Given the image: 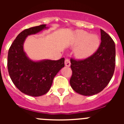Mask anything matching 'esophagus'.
Returning <instances> with one entry per match:
<instances>
[{
    "label": "esophagus",
    "mask_w": 124,
    "mask_h": 124,
    "mask_svg": "<svg viewBox=\"0 0 124 124\" xmlns=\"http://www.w3.org/2000/svg\"><path fill=\"white\" fill-rule=\"evenodd\" d=\"M64 64H65V66H70L71 65V63H70V60H69L68 58L65 59V61H64Z\"/></svg>",
    "instance_id": "1"
}]
</instances>
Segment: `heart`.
Wrapping results in <instances>:
<instances>
[{
  "label": "heart",
  "mask_w": 124,
  "mask_h": 124,
  "mask_svg": "<svg viewBox=\"0 0 124 124\" xmlns=\"http://www.w3.org/2000/svg\"><path fill=\"white\" fill-rule=\"evenodd\" d=\"M73 45L77 46L76 53L81 58H85L93 54L100 45V39L96 35H90L83 30H78L74 35Z\"/></svg>",
  "instance_id": "obj_1"
}]
</instances>
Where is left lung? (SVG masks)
I'll use <instances>...</instances> for the list:
<instances>
[{
    "label": "left lung",
    "mask_w": 124,
    "mask_h": 124,
    "mask_svg": "<svg viewBox=\"0 0 124 124\" xmlns=\"http://www.w3.org/2000/svg\"><path fill=\"white\" fill-rule=\"evenodd\" d=\"M101 43L97 51L84 60L71 58L70 85L83 96L100 93L109 84L116 65V46L111 37L101 29Z\"/></svg>",
    "instance_id": "1"
}]
</instances>
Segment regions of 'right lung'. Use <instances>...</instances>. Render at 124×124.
<instances>
[{"label":"right lung","instance_id":"1","mask_svg":"<svg viewBox=\"0 0 124 124\" xmlns=\"http://www.w3.org/2000/svg\"><path fill=\"white\" fill-rule=\"evenodd\" d=\"M40 25L24 30L18 35L8 50L7 67L10 77L22 93L34 97L45 94L50 90L53 80L64 66V58L58 60L33 61L23 51V43L27 36L46 28Z\"/></svg>","mask_w":124,"mask_h":124}]
</instances>
